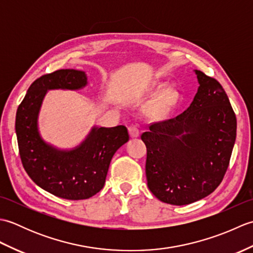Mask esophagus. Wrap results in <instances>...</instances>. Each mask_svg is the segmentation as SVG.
Here are the masks:
<instances>
[{
  "label": "esophagus",
  "instance_id": "esophagus-1",
  "mask_svg": "<svg viewBox=\"0 0 253 253\" xmlns=\"http://www.w3.org/2000/svg\"><path fill=\"white\" fill-rule=\"evenodd\" d=\"M128 131H129V135L131 138H137V137H139V133H140L139 132V129L137 128V126H135V125H131L128 127Z\"/></svg>",
  "mask_w": 253,
  "mask_h": 253
}]
</instances>
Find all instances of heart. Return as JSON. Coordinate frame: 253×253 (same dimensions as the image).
<instances>
[{
    "mask_svg": "<svg viewBox=\"0 0 253 253\" xmlns=\"http://www.w3.org/2000/svg\"><path fill=\"white\" fill-rule=\"evenodd\" d=\"M155 99L150 104L147 114L154 121H162L169 115L176 104L178 103V95L171 92L166 84H159L152 91Z\"/></svg>",
    "mask_w": 253,
    "mask_h": 253,
    "instance_id": "b5f03b06",
    "label": "heart"
}]
</instances>
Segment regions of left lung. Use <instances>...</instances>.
<instances>
[{
	"label": "left lung",
	"instance_id": "left-lung-1",
	"mask_svg": "<svg viewBox=\"0 0 253 253\" xmlns=\"http://www.w3.org/2000/svg\"><path fill=\"white\" fill-rule=\"evenodd\" d=\"M189 107L141 135L148 187L162 202L185 206L221 184L236 140L237 121L223 87L200 71Z\"/></svg>",
	"mask_w": 253,
	"mask_h": 253
}]
</instances>
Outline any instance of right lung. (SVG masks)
Instances as JSON below:
<instances>
[{
  "mask_svg": "<svg viewBox=\"0 0 253 253\" xmlns=\"http://www.w3.org/2000/svg\"><path fill=\"white\" fill-rule=\"evenodd\" d=\"M84 71L60 69L35 80L16 113L15 129L24 169L42 189L67 200H83L104 186L113 155L129 140L125 126H93L78 146L57 148L45 141L39 129V114L50 90L87 87Z\"/></svg>",
  "mask_w": 253,
  "mask_h": 253,
  "instance_id": "right-lung-1",
  "label": "right lung"
}]
</instances>
